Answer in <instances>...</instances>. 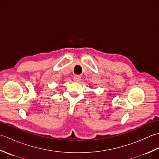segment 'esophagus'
Masks as SVG:
<instances>
[{
    "label": "esophagus",
    "instance_id": "esophagus-1",
    "mask_svg": "<svg viewBox=\"0 0 159 159\" xmlns=\"http://www.w3.org/2000/svg\"><path fill=\"white\" fill-rule=\"evenodd\" d=\"M80 80H81V76L79 75H76L74 76V80L75 82H80Z\"/></svg>",
    "mask_w": 159,
    "mask_h": 159
}]
</instances>
